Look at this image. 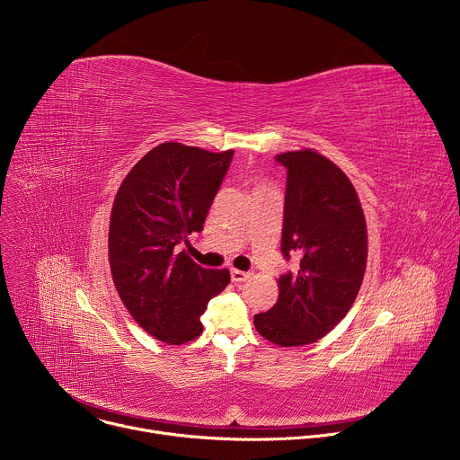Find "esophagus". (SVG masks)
I'll list each match as a JSON object with an SVG mask.
<instances>
[{
	"label": "esophagus",
	"mask_w": 460,
	"mask_h": 460,
	"mask_svg": "<svg viewBox=\"0 0 460 460\" xmlns=\"http://www.w3.org/2000/svg\"><path fill=\"white\" fill-rule=\"evenodd\" d=\"M249 277H251V275H249V273H245V271L231 270V280H233L234 284H242V282H245Z\"/></svg>",
	"instance_id": "esophagus-1"
}]
</instances>
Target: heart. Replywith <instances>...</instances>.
Listing matches in <instances>:
<instances>
[{"label": "heart", "mask_w": 460, "mask_h": 460, "mask_svg": "<svg viewBox=\"0 0 460 460\" xmlns=\"http://www.w3.org/2000/svg\"><path fill=\"white\" fill-rule=\"evenodd\" d=\"M264 189H270V187H268L266 183H260V181L254 185V192H256V190H264Z\"/></svg>", "instance_id": "b5f03b06"}]
</instances>
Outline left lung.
Returning a JSON list of instances; mask_svg holds the SVG:
<instances>
[{
  "mask_svg": "<svg viewBox=\"0 0 460 460\" xmlns=\"http://www.w3.org/2000/svg\"><path fill=\"white\" fill-rule=\"evenodd\" d=\"M288 169L282 254L296 270L279 279V300L254 314L266 341L295 348L320 341L351 309L366 273L367 229L344 171L313 149L277 155Z\"/></svg>",
  "mask_w": 460,
  "mask_h": 460,
  "instance_id": "left-lung-1",
  "label": "left lung"
}]
</instances>
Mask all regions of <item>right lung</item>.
I'll return each instance as SVG.
<instances>
[{"label": "right lung", "instance_id": "add662e5", "mask_svg": "<svg viewBox=\"0 0 460 460\" xmlns=\"http://www.w3.org/2000/svg\"><path fill=\"white\" fill-rule=\"evenodd\" d=\"M233 153L160 144L116 192L109 224L116 291L142 330L169 346L204 332L200 316L208 302L231 280L227 270L196 264L181 243L204 229Z\"/></svg>", "mask_w": 460, "mask_h": 460}]
</instances>
